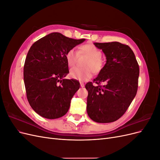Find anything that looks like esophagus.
Masks as SVG:
<instances>
[{"instance_id": "esophagus-1", "label": "esophagus", "mask_w": 160, "mask_h": 160, "mask_svg": "<svg viewBox=\"0 0 160 160\" xmlns=\"http://www.w3.org/2000/svg\"><path fill=\"white\" fill-rule=\"evenodd\" d=\"M80 85H81V88H84L85 84H84L83 82H80Z\"/></svg>"}]
</instances>
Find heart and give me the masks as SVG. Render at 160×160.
<instances>
[{
	"instance_id": "1",
	"label": "heart",
	"mask_w": 160,
	"mask_h": 160,
	"mask_svg": "<svg viewBox=\"0 0 160 160\" xmlns=\"http://www.w3.org/2000/svg\"><path fill=\"white\" fill-rule=\"evenodd\" d=\"M80 55H86L89 59L86 64L87 68L73 67L69 71V75L72 79L79 81H85L93 76V72H99L104 66V61L101 57L102 52L93 44H85L79 47V51L75 48L70 49L66 53V61L69 67L75 65L77 59ZM94 71L93 72V71Z\"/></svg>"
}]
</instances>
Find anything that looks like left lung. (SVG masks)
Listing matches in <instances>:
<instances>
[{
    "label": "left lung",
    "mask_w": 160,
    "mask_h": 160,
    "mask_svg": "<svg viewBox=\"0 0 160 160\" xmlns=\"http://www.w3.org/2000/svg\"><path fill=\"white\" fill-rule=\"evenodd\" d=\"M106 57V63L98 76L86 84L88 91L87 111L98 123L119 119L136 95L139 68L133 51L119 42H94ZM101 83L102 86H100Z\"/></svg>",
    "instance_id": "1"
}]
</instances>
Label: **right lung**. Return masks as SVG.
<instances>
[{"mask_svg":"<svg viewBox=\"0 0 160 160\" xmlns=\"http://www.w3.org/2000/svg\"><path fill=\"white\" fill-rule=\"evenodd\" d=\"M85 40L52 32L31 47L24 65V83L31 107L42 118L57 119L68 111L79 83L65 79L69 73L66 53Z\"/></svg>","mask_w":160,"mask_h":160,"instance_id":"add662e5","label":"right lung"}]
</instances>
